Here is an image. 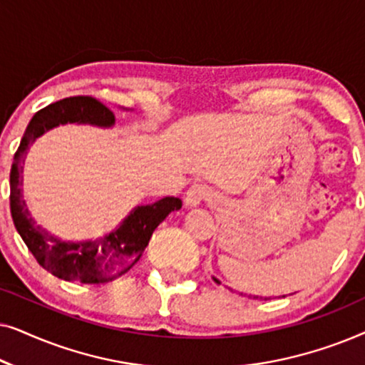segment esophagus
Returning <instances> with one entry per match:
<instances>
[{
	"instance_id": "34e87169",
	"label": "esophagus",
	"mask_w": 365,
	"mask_h": 365,
	"mask_svg": "<svg viewBox=\"0 0 365 365\" xmlns=\"http://www.w3.org/2000/svg\"><path fill=\"white\" fill-rule=\"evenodd\" d=\"M212 197V192L211 189H209L206 184H194L187 189L186 192V197H184V202H186V206H199L202 201H207V199Z\"/></svg>"
}]
</instances>
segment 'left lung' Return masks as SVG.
<instances>
[{
    "label": "left lung",
    "instance_id": "8db88e82",
    "mask_svg": "<svg viewBox=\"0 0 365 365\" xmlns=\"http://www.w3.org/2000/svg\"><path fill=\"white\" fill-rule=\"evenodd\" d=\"M214 281H216V282H217V284H219V281H217V279H216V277H214Z\"/></svg>",
    "mask_w": 365,
    "mask_h": 365
}]
</instances>
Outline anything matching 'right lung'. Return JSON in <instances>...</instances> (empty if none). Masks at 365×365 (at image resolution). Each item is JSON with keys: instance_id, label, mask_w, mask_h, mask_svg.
I'll list each match as a JSON object with an SVG mask.
<instances>
[{"instance_id": "add662e5", "label": "right lung", "mask_w": 365, "mask_h": 365, "mask_svg": "<svg viewBox=\"0 0 365 365\" xmlns=\"http://www.w3.org/2000/svg\"><path fill=\"white\" fill-rule=\"evenodd\" d=\"M68 123L111 128L114 114L91 96L61 99L34 114L14 154L9 173V206L13 222L39 266L53 276L81 284L109 282L126 274L139 261L154 229L169 216V212L181 209L182 202L179 197L168 196L153 204L134 207L118 229L94 241H61L38 226L23 199L21 174L24 156L41 134Z\"/></svg>"}]
</instances>
